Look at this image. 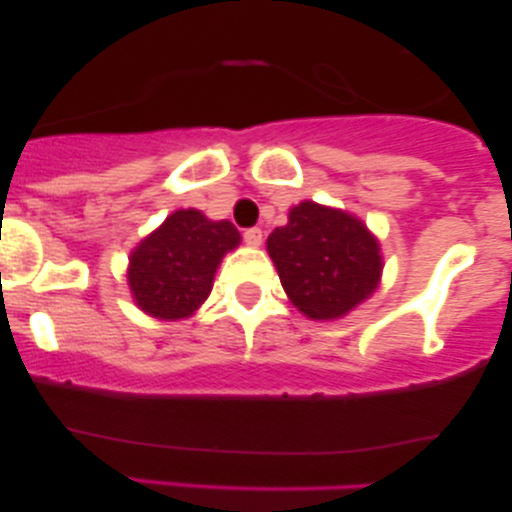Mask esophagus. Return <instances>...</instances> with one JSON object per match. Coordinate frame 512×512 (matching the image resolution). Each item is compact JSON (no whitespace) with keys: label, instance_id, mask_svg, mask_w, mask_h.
Returning <instances> with one entry per match:
<instances>
[{"label":"esophagus","instance_id":"34e87169","mask_svg":"<svg viewBox=\"0 0 512 512\" xmlns=\"http://www.w3.org/2000/svg\"><path fill=\"white\" fill-rule=\"evenodd\" d=\"M243 240H245V245H250V248H260L262 240H264L262 228H248V231L243 233Z\"/></svg>","mask_w":512,"mask_h":512}]
</instances>
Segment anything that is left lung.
<instances>
[{
  "instance_id": "obj_1",
  "label": "left lung",
  "mask_w": 512,
  "mask_h": 512,
  "mask_svg": "<svg viewBox=\"0 0 512 512\" xmlns=\"http://www.w3.org/2000/svg\"><path fill=\"white\" fill-rule=\"evenodd\" d=\"M281 286L310 320H337L378 289L383 255L366 223L342 209L301 202L267 238Z\"/></svg>"
}]
</instances>
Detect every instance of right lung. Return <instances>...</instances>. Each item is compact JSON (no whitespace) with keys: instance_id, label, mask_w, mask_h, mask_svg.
I'll list each match as a JSON object with an SVG mask.
<instances>
[{"instance_id":"right-lung-1","label":"right lung","mask_w":512,"mask_h":512,"mask_svg":"<svg viewBox=\"0 0 512 512\" xmlns=\"http://www.w3.org/2000/svg\"><path fill=\"white\" fill-rule=\"evenodd\" d=\"M238 243L231 221H209L197 209L173 211L129 255L134 303L158 320L190 317L207 301L221 257Z\"/></svg>"}]
</instances>
